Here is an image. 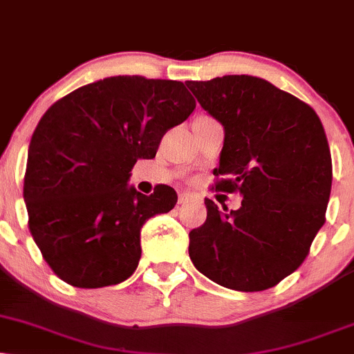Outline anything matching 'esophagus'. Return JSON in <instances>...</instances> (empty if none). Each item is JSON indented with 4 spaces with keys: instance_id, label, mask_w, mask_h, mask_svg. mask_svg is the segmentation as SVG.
Masks as SVG:
<instances>
[{
    "instance_id": "34e87169",
    "label": "esophagus",
    "mask_w": 354,
    "mask_h": 354,
    "mask_svg": "<svg viewBox=\"0 0 354 354\" xmlns=\"http://www.w3.org/2000/svg\"><path fill=\"white\" fill-rule=\"evenodd\" d=\"M194 199L196 198L191 194V192H181L180 198H178V203H180V204H187V203H191V201H194Z\"/></svg>"
}]
</instances>
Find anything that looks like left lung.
<instances>
[{
    "label": "left lung",
    "mask_w": 354,
    "mask_h": 354,
    "mask_svg": "<svg viewBox=\"0 0 354 354\" xmlns=\"http://www.w3.org/2000/svg\"><path fill=\"white\" fill-rule=\"evenodd\" d=\"M186 86L225 133L216 191L243 196L240 209L223 212L204 201L207 218L189 232L192 265L227 289H270L302 265L325 223L332 155L324 125L263 78L225 75Z\"/></svg>",
    "instance_id": "1"
}]
</instances>
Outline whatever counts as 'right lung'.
Listing matches in <instances>:
<instances>
[{
  "instance_id": "obj_1",
  "label": "right lung",
  "mask_w": 354,
  "mask_h": 354,
  "mask_svg": "<svg viewBox=\"0 0 354 354\" xmlns=\"http://www.w3.org/2000/svg\"><path fill=\"white\" fill-rule=\"evenodd\" d=\"M194 107L181 82L144 77L100 80L48 107L30 138L24 203L35 245L62 281L96 289L137 270L142 227L178 196L165 185L142 194L127 185L131 171Z\"/></svg>"
}]
</instances>
